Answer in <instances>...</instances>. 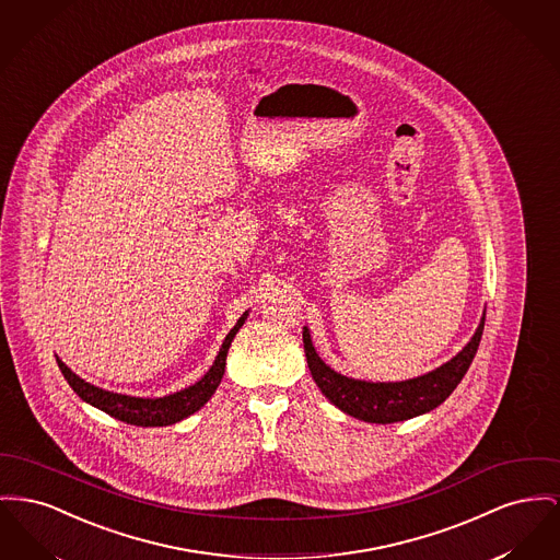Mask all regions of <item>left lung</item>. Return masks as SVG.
Returning a JSON list of instances; mask_svg holds the SVG:
<instances>
[{
    "label": "left lung",
    "mask_w": 560,
    "mask_h": 560,
    "mask_svg": "<svg viewBox=\"0 0 560 560\" xmlns=\"http://www.w3.org/2000/svg\"><path fill=\"white\" fill-rule=\"evenodd\" d=\"M485 315L474 336L469 338V342L453 360L442 363L440 368L431 370L428 374H421L408 381H397V383H372V381L351 378L336 372L317 355L311 340V331L306 326L302 328V342H304L306 363L313 374V381L336 408L365 423L387 425V423L408 421L419 415H425L429 410L438 408L457 389L460 378L465 376L469 363L478 351L482 329H485Z\"/></svg>",
    "instance_id": "8db88e82"
}]
</instances>
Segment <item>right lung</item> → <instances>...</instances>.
I'll return each instance as SVG.
<instances>
[{
    "instance_id": "add662e5",
    "label": "right lung",
    "mask_w": 560,
    "mask_h": 560,
    "mask_svg": "<svg viewBox=\"0 0 560 560\" xmlns=\"http://www.w3.org/2000/svg\"><path fill=\"white\" fill-rule=\"evenodd\" d=\"M249 311H245L236 326L226 334L220 353L215 358L213 365L207 370V374L197 381L195 385L175 392V394L163 395V397H132V395L114 394L107 389H101L97 385L86 383L84 378H80L71 368H67L66 363L57 358L59 370L63 372L69 387L80 395L86 404L100 408L103 412H107L109 417L137 425V428H165L184 421L186 417L195 415L200 410L211 395L215 394L222 376H224V368H226V355L231 349L232 338L236 336V331L245 324Z\"/></svg>"
}]
</instances>
